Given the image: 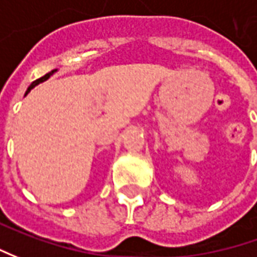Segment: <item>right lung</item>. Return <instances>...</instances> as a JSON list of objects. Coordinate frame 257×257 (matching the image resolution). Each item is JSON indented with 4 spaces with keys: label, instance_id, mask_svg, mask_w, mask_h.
Wrapping results in <instances>:
<instances>
[{
    "label": "right lung",
    "instance_id": "1",
    "mask_svg": "<svg viewBox=\"0 0 257 257\" xmlns=\"http://www.w3.org/2000/svg\"><path fill=\"white\" fill-rule=\"evenodd\" d=\"M57 71H58V69H54V71H51V72H48V74H45V75H44V76H41L40 79H37V81H34V82H32V84L30 85V86H28V89H27V93L30 92V91H31L32 88H35L37 85H40L41 82H44V81H47V79H48L49 76L54 75V74H55ZM27 93H25V95H27Z\"/></svg>",
    "mask_w": 257,
    "mask_h": 257
}]
</instances>
